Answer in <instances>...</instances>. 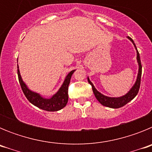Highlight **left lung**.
I'll list each match as a JSON object with an SVG mask.
<instances>
[{
    "label": "left lung",
    "instance_id": "8db88e82",
    "mask_svg": "<svg viewBox=\"0 0 152 152\" xmlns=\"http://www.w3.org/2000/svg\"><path fill=\"white\" fill-rule=\"evenodd\" d=\"M129 39L131 40L132 42V43L135 45V49L137 50V48L135 46V44L134 42V41L132 40V39L130 38L129 36H128ZM137 60H138V63H139V74H138V77H137L136 82L134 84V86L132 88V89L129 91L126 95L121 96V97H109V96H104L102 94H100V92H98L96 90V88H94V86L93 85V84L91 83V80H89V78H88V82L91 84V87H92L93 92L95 96H96V100L101 103L102 105L105 106L107 107H110V108H114L117 109L120 108V107H123L128 103L129 102L131 101L139 93V88H140V84H141V77H142V64H141V60H140V56H139V53L137 50Z\"/></svg>",
    "mask_w": 152,
    "mask_h": 152
}]
</instances>
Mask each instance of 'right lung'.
Returning a JSON list of instances; mask_svg holds the SVG:
<instances>
[{
  "mask_svg": "<svg viewBox=\"0 0 152 152\" xmlns=\"http://www.w3.org/2000/svg\"><path fill=\"white\" fill-rule=\"evenodd\" d=\"M17 68H19L18 67H17ZM74 72H75V70L72 71L67 75L66 78L64 80V83L61 85L59 91H58L56 94L50 99H45V98L42 97L38 94L29 91L26 86V84H24L19 69H17V75H18L19 82L20 84L22 91L23 92L24 95L27 98V100L32 104L42 109V110L54 112V111H58L61 110V109L64 108L66 106L67 103H68V86H69L71 77H72V75L74 73Z\"/></svg>",
  "mask_w": 152,
  "mask_h": 152,
  "instance_id": "1",
  "label": "right lung"
}]
</instances>
